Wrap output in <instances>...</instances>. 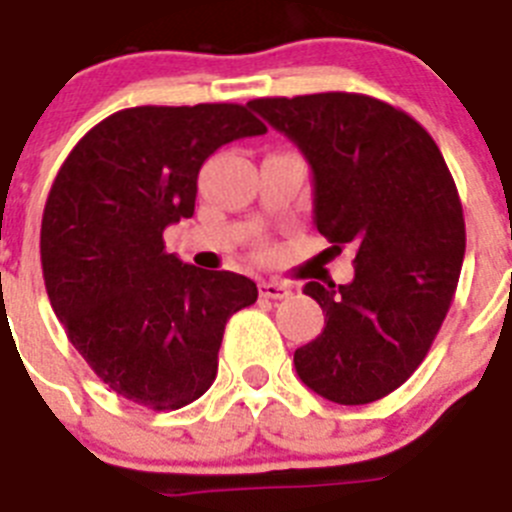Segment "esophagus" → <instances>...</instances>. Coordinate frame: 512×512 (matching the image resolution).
<instances>
[{"label": "esophagus", "mask_w": 512, "mask_h": 512, "mask_svg": "<svg viewBox=\"0 0 512 512\" xmlns=\"http://www.w3.org/2000/svg\"><path fill=\"white\" fill-rule=\"evenodd\" d=\"M293 290L288 283H280V280H262L260 283V296L270 298V301H278V298H288Z\"/></svg>", "instance_id": "34e87169"}]
</instances>
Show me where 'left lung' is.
<instances>
[{"mask_svg": "<svg viewBox=\"0 0 512 512\" xmlns=\"http://www.w3.org/2000/svg\"><path fill=\"white\" fill-rule=\"evenodd\" d=\"M247 107L306 155L329 250L357 252L352 283L303 288L326 321L293 354L298 377L339 405L385 398L426 359L462 273L467 232L444 155L411 114L375 96H265Z\"/></svg>", "mask_w": 512, "mask_h": 512, "instance_id": "left-lung-1", "label": "left lung"}]
</instances>
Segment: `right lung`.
Wrapping results in <instances>:
<instances>
[{
  "instance_id": "add662e5",
  "label": "right lung",
  "mask_w": 512,
  "mask_h": 512,
  "mask_svg": "<svg viewBox=\"0 0 512 512\" xmlns=\"http://www.w3.org/2000/svg\"><path fill=\"white\" fill-rule=\"evenodd\" d=\"M267 132L242 104L132 107L101 119L63 160L40 227L50 306L104 385L150 411L211 388L224 326L257 285L165 252L193 216L196 181L227 142Z\"/></svg>"
}]
</instances>
